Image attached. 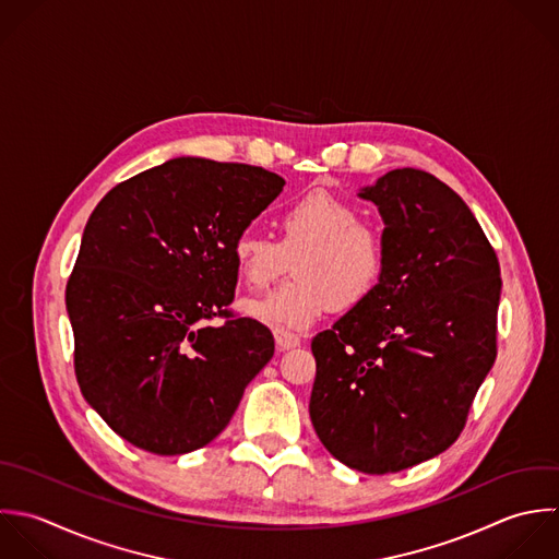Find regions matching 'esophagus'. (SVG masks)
I'll use <instances>...</instances> for the list:
<instances>
[{"label":"esophagus","mask_w":559,"mask_h":559,"mask_svg":"<svg viewBox=\"0 0 559 559\" xmlns=\"http://www.w3.org/2000/svg\"><path fill=\"white\" fill-rule=\"evenodd\" d=\"M274 342H276V348L278 350H292L296 346H300V337L289 333V331H274Z\"/></svg>","instance_id":"obj_1"}]
</instances>
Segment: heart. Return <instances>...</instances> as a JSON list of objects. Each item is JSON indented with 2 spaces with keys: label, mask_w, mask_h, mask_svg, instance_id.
<instances>
[{
  "label": "heart",
  "mask_w": 559,
  "mask_h": 559,
  "mask_svg": "<svg viewBox=\"0 0 559 559\" xmlns=\"http://www.w3.org/2000/svg\"><path fill=\"white\" fill-rule=\"evenodd\" d=\"M359 217L355 204L311 191L276 213V241L241 233L233 243V263L248 289H265L294 261V283L248 300L243 311L261 324L302 331L333 307L348 311L364 305L385 274L388 250L383 235Z\"/></svg>",
  "instance_id": "heart-1"
}]
</instances>
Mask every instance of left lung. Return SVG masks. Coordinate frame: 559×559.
Masks as SVG:
<instances>
[{
	"instance_id": "1",
	"label": "left lung",
	"mask_w": 559,
	"mask_h": 559,
	"mask_svg": "<svg viewBox=\"0 0 559 559\" xmlns=\"http://www.w3.org/2000/svg\"><path fill=\"white\" fill-rule=\"evenodd\" d=\"M383 217L377 292L313 337L309 416L353 471L388 475L444 453L497 359L501 267L466 202L403 167L359 189Z\"/></svg>"
}]
</instances>
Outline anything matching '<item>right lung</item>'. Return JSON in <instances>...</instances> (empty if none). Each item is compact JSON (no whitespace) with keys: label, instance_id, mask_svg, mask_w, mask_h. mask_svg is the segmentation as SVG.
<instances>
[{"label":"right lung","instance_id":"right-lung-1","mask_svg":"<svg viewBox=\"0 0 559 559\" xmlns=\"http://www.w3.org/2000/svg\"><path fill=\"white\" fill-rule=\"evenodd\" d=\"M283 185L263 167L180 156L112 187L91 213L64 292L75 379L136 449L206 447L272 359V333L226 307L233 243ZM213 317L227 322L211 328Z\"/></svg>","mask_w":559,"mask_h":559}]
</instances>
